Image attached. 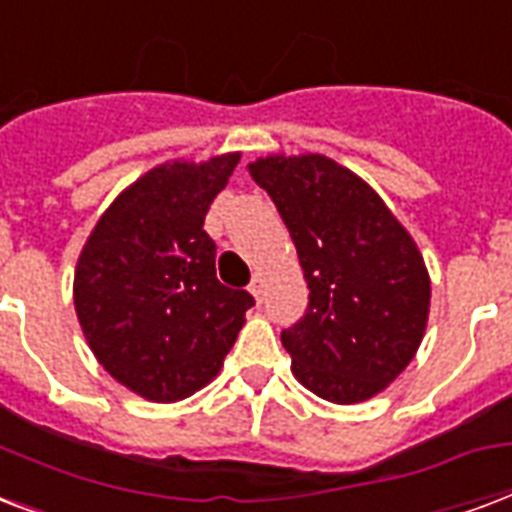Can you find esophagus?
Returning a JSON list of instances; mask_svg holds the SVG:
<instances>
[{
  "instance_id": "obj_1",
  "label": "esophagus",
  "mask_w": 512,
  "mask_h": 512,
  "mask_svg": "<svg viewBox=\"0 0 512 512\" xmlns=\"http://www.w3.org/2000/svg\"><path fill=\"white\" fill-rule=\"evenodd\" d=\"M249 292H252V298H255L257 303L263 300V276H260V273H257L255 279H252V284H249Z\"/></svg>"
}]
</instances>
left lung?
<instances>
[{"label":"left lung","instance_id":"8db88e82","mask_svg":"<svg viewBox=\"0 0 512 512\" xmlns=\"http://www.w3.org/2000/svg\"><path fill=\"white\" fill-rule=\"evenodd\" d=\"M271 195L308 282V311L282 330L292 376L327 403L384 392L421 346L429 271L384 198L319 152L265 155L247 166Z\"/></svg>","mask_w":512,"mask_h":512}]
</instances>
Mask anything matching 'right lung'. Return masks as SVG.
<instances>
[{
    "label": "right lung",
    "mask_w": 512,
    "mask_h": 512,
    "mask_svg": "<svg viewBox=\"0 0 512 512\" xmlns=\"http://www.w3.org/2000/svg\"><path fill=\"white\" fill-rule=\"evenodd\" d=\"M241 152L166 161L117 195L74 268V311L99 365L150 403H177L222 368L255 306L217 282L209 206Z\"/></svg>",
    "instance_id": "add662e5"
}]
</instances>
